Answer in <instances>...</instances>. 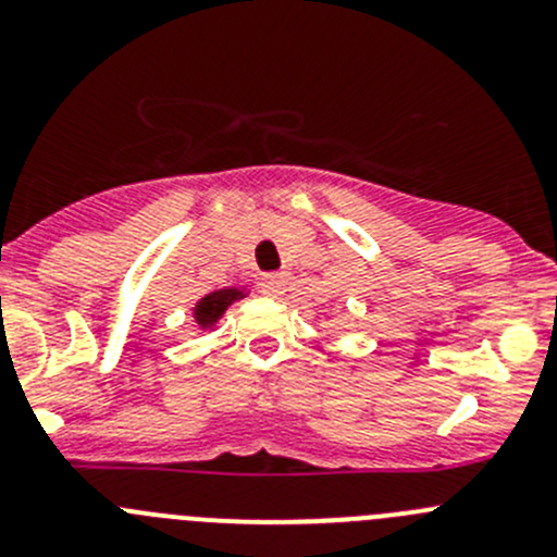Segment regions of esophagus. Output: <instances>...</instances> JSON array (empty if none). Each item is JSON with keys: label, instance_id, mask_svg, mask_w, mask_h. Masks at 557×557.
Segmentation results:
<instances>
[{"label": "esophagus", "instance_id": "1", "mask_svg": "<svg viewBox=\"0 0 557 557\" xmlns=\"http://www.w3.org/2000/svg\"><path fill=\"white\" fill-rule=\"evenodd\" d=\"M288 285H290V274H285V272H272V274H263L261 277V288L272 296L285 294V290H288Z\"/></svg>", "mask_w": 557, "mask_h": 557}]
</instances>
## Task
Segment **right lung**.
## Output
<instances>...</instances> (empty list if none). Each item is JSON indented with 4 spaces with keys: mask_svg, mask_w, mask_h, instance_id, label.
Returning <instances> with one entry per match:
<instances>
[{
    "mask_svg": "<svg viewBox=\"0 0 557 557\" xmlns=\"http://www.w3.org/2000/svg\"><path fill=\"white\" fill-rule=\"evenodd\" d=\"M234 299H239V290H218V294L205 296V299L196 305V320H199V325L215 323V320L221 318V312L226 310Z\"/></svg>",
    "mask_w": 557,
    "mask_h": 557,
    "instance_id": "obj_1",
    "label": "right lung"
}]
</instances>
